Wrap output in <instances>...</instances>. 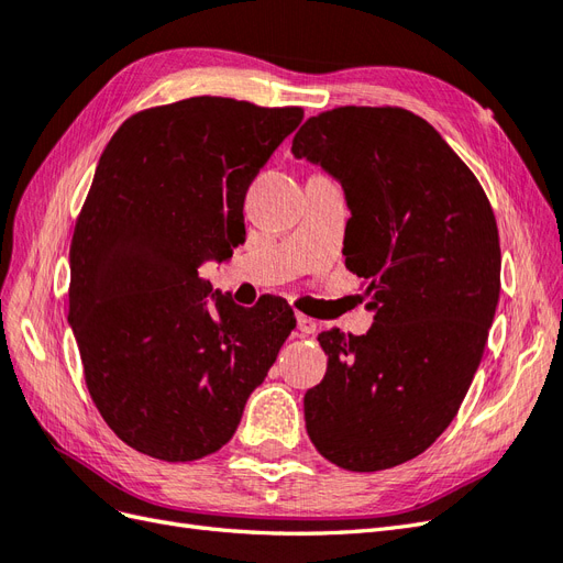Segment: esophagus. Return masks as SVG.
<instances>
[{
    "mask_svg": "<svg viewBox=\"0 0 563 563\" xmlns=\"http://www.w3.org/2000/svg\"><path fill=\"white\" fill-rule=\"evenodd\" d=\"M296 321H298V331H300L302 335H310V333H314V331L319 329V321H317V319H312V317L298 314V317H296Z\"/></svg>",
    "mask_w": 563,
    "mask_h": 563,
    "instance_id": "obj_1",
    "label": "esophagus"
}]
</instances>
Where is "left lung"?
I'll return each instance as SVG.
<instances>
[{
    "label": "left lung",
    "instance_id": "1",
    "mask_svg": "<svg viewBox=\"0 0 563 563\" xmlns=\"http://www.w3.org/2000/svg\"><path fill=\"white\" fill-rule=\"evenodd\" d=\"M298 159L345 190V265L373 327L319 333L327 376L305 395L314 449L378 472L430 449L463 404L500 298V240L484 187L432 124L345 106L294 135Z\"/></svg>",
    "mask_w": 563,
    "mask_h": 563
}]
</instances>
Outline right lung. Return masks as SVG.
<instances>
[{
	"label": "right lung",
	"mask_w": 563,
	"mask_h": 563,
	"mask_svg": "<svg viewBox=\"0 0 563 563\" xmlns=\"http://www.w3.org/2000/svg\"><path fill=\"white\" fill-rule=\"evenodd\" d=\"M302 108L197 96L129 117L100 155L70 246V321L89 395L145 455L187 463L232 439L296 327L282 298L211 296L207 261L244 240V197Z\"/></svg>",
	"instance_id": "1"
}]
</instances>
